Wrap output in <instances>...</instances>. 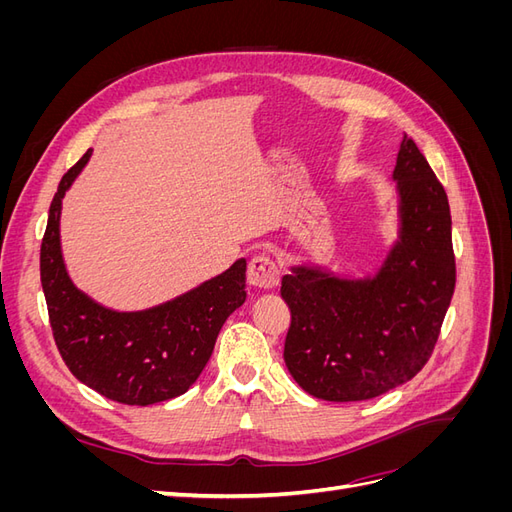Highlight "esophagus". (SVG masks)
<instances>
[{"label": "esophagus", "mask_w": 512, "mask_h": 512, "mask_svg": "<svg viewBox=\"0 0 512 512\" xmlns=\"http://www.w3.org/2000/svg\"><path fill=\"white\" fill-rule=\"evenodd\" d=\"M277 282H280V271H277L275 262L269 256L258 254L250 260V265H247V284L269 290L275 288Z\"/></svg>", "instance_id": "1"}]
</instances>
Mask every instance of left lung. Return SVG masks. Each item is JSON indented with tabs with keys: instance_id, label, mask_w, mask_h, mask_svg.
<instances>
[{
	"instance_id": "left-lung-1",
	"label": "left lung",
	"mask_w": 512,
	"mask_h": 512,
	"mask_svg": "<svg viewBox=\"0 0 512 512\" xmlns=\"http://www.w3.org/2000/svg\"><path fill=\"white\" fill-rule=\"evenodd\" d=\"M397 237L378 267L344 275L299 260L282 277L290 307L284 361L324 401H363L412 380L429 361L455 290L451 209L410 136L393 170Z\"/></svg>"
}]
</instances>
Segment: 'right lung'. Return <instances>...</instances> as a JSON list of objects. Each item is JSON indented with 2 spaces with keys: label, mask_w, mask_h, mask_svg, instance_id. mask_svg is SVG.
<instances>
[{
  "label": "right lung",
  "mask_w": 512,
  "mask_h": 512,
  "mask_svg": "<svg viewBox=\"0 0 512 512\" xmlns=\"http://www.w3.org/2000/svg\"><path fill=\"white\" fill-rule=\"evenodd\" d=\"M91 153L61 177L40 247V282L55 344L68 369L100 395L149 406L198 380L226 318L245 303V258L179 297L145 309L106 307L72 282L61 252V200Z\"/></svg>",
  "instance_id": "add662e5"
}]
</instances>
